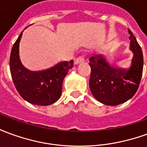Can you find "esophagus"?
I'll use <instances>...</instances> for the list:
<instances>
[{"label":"esophagus","instance_id":"obj_1","mask_svg":"<svg viewBox=\"0 0 147 147\" xmlns=\"http://www.w3.org/2000/svg\"><path fill=\"white\" fill-rule=\"evenodd\" d=\"M84 61H85L84 57H83V56H80V57H79L78 58H76V60L75 61V64H80V63H82V62H83Z\"/></svg>","mask_w":147,"mask_h":147}]
</instances>
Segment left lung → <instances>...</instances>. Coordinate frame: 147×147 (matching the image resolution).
I'll list each match as a JSON object with an SVG mask.
<instances>
[{"label":"left lung","mask_w":147,"mask_h":147,"mask_svg":"<svg viewBox=\"0 0 147 147\" xmlns=\"http://www.w3.org/2000/svg\"><path fill=\"white\" fill-rule=\"evenodd\" d=\"M128 33L129 49L134 54L128 69L112 67L102 54L90 58V89L93 96L104 105H118L127 102L139 88L143 67L142 49L129 29Z\"/></svg>","instance_id":"left-lung-1"}]
</instances>
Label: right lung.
<instances>
[{
    "instance_id": "right-lung-1",
    "label": "right lung",
    "mask_w": 147,
    "mask_h": 147,
    "mask_svg": "<svg viewBox=\"0 0 147 147\" xmlns=\"http://www.w3.org/2000/svg\"><path fill=\"white\" fill-rule=\"evenodd\" d=\"M24 30L18 37L10 55V71L16 88L23 98L30 104L49 105L60 98L62 84L73 61H61L49 69L32 71L23 66L19 47Z\"/></svg>"
}]
</instances>
